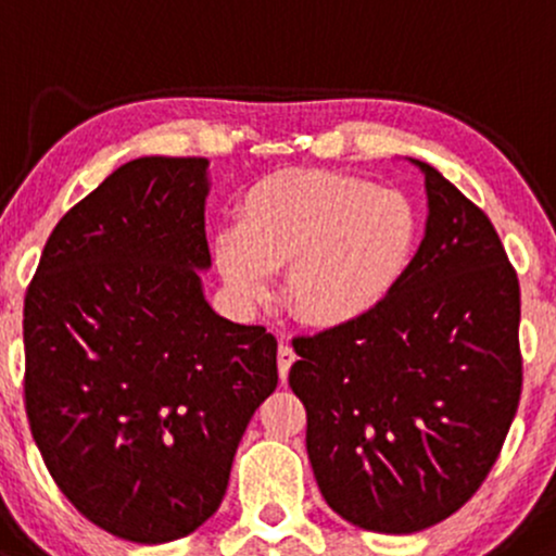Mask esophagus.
<instances>
[{
    "label": "esophagus",
    "mask_w": 556,
    "mask_h": 556,
    "mask_svg": "<svg viewBox=\"0 0 556 556\" xmlns=\"http://www.w3.org/2000/svg\"><path fill=\"white\" fill-rule=\"evenodd\" d=\"M294 359H296V354H294V349H291L289 341H280V346H278V376H280V380L289 378V370H291V365H294Z\"/></svg>",
    "instance_id": "esophagus-1"
}]
</instances>
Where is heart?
Instances as JSON below:
<instances>
[{
	"label": "heart",
	"mask_w": 556,
	"mask_h": 556,
	"mask_svg": "<svg viewBox=\"0 0 556 556\" xmlns=\"http://www.w3.org/2000/svg\"><path fill=\"white\" fill-rule=\"evenodd\" d=\"M415 244L417 212L399 189L333 170H283L247 191L239 228L215 236V262L244 307L265 304L286 267L296 315L341 328L391 296Z\"/></svg>",
	"instance_id": "obj_1"
}]
</instances>
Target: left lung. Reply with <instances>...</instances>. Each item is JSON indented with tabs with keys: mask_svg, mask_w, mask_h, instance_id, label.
Masks as SVG:
<instances>
[{
	"mask_svg": "<svg viewBox=\"0 0 556 556\" xmlns=\"http://www.w3.org/2000/svg\"><path fill=\"white\" fill-rule=\"evenodd\" d=\"M428 220L376 312L294 339L289 383L328 507L376 533L457 513L502 452L522 391L520 283L498 233L428 162Z\"/></svg>",
	"mask_w": 556,
	"mask_h": 556,
	"instance_id": "8db88e82",
	"label": "left lung"
}]
</instances>
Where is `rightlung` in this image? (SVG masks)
I'll list each match as a JSON object with an SVG mask.
<instances>
[{
  "mask_svg": "<svg viewBox=\"0 0 556 556\" xmlns=\"http://www.w3.org/2000/svg\"><path fill=\"white\" fill-rule=\"evenodd\" d=\"M204 157H141L54 226L23 307L26 413L54 483L117 539L167 544L220 507L276 336L204 299Z\"/></svg>",
  "mask_w": 556,
  "mask_h": 556,
  "instance_id": "right-lung-1",
  "label": "right lung"
}]
</instances>
